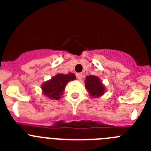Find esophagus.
<instances>
[{
  "instance_id": "obj_1",
  "label": "esophagus",
  "mask_w": 151,
  "mask_h": 151,
  "mask_svg": "<svg viewBox=\"0 0 151 151\" xmlns=\"http://www.w3.org/2000/svg\"><path fill=\"white\" fill-rule=\"evenodd\" d=\"M76 77L78 79H81L82 78V73H77L76 74Z\"/></svg>"
}]
</instances>
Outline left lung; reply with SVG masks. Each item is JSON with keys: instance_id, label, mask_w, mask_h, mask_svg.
I'll use <instances>...</instances> for the list:
<instances>
[{"instance_id": "obj_1", "label": "left lung", "mask_w": 151, "mask_h": 151, "mask_svg": "<svg viewBox=\"0 0 151 151\" xmlns=\"http://www.w3.org/2000/svg\"><path fill=\"white\" fill-rule=\"evenodd\" d=\"M85 88L87 89L89 95L93 97L102 96L105 92V86L96 76H88L85 80Z\"/></svg>"}]
</instances>
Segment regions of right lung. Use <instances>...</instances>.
<instances>
[{
    "instance_id": "right-lung-1",
    "label": "right lung",
    "mask_w": 151,
    "mask_h": 151,
    "mask_svg": "<svg viewBox=\"0 0 151 151\" xmlns=\"http://www.w3.org/2000/svg\"><path fill=\"white\" fill-rule=\"evenodd\" d=\"M76 76L72 73L68 74L58 73L50 80L44 82L41 85V90L44 95L51 100H59L65 91L66 84L76 79Z\"/></svg>"
}]
</instances>
